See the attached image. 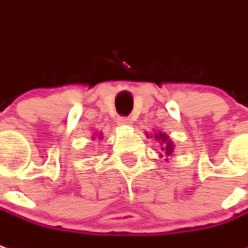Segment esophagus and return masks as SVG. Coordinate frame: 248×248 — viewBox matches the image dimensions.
Returning a JSON list of instances; mask_svg holds the SVG:
<instances>
[{"label":"esophagus","mask_w":248,"mask_h":248,"mask_svg":"<svg viewBox=\"0 0 248 248\" xmlns=\"http://www.w3.org/2000/svg\"><path fill=\"white\" fill-rule=\"evenodd\" d=\"M118 124H130L131 122H130V118H126V117H121V118H118Z\"/></svg>","instance_id":"esophagus-1"}]
</instances>
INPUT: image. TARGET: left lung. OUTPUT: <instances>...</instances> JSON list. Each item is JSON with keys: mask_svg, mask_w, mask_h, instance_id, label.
I'll use <instances>...</instances> for the list:
<instances>
[{"mask_svg": "<svg viewBox=\"0 0 248 248\" xmlns=\"http://www.w3.org/2000/svg\"><path fill=\"white\" fill-rule=\"evenodd\" d=\"M160 136H161V138L164 140V141H162V142H165V145H164V146L161 148V150L164 152V154H165L166 157L172 155L173 150H174V148H173V143L170 141H169V138H168V137H166V136H162V134H160ZM157 138H158V137H157Z\"/></svg>", "mask_w": 248, "mask_h": 248, "instance_id": "1", "label": "left lung"}]
</instances>
